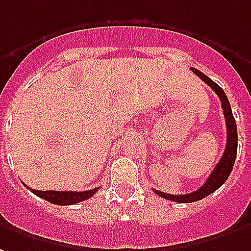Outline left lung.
<instances>
[{"label": "left lung", "instance_id": "obj_1", "mask_svg": "<svg viewBox=\"0 0 251 251\" xmlns=\"http://www.w3.org/2000/svg\"><path fill=\"white\" fill-rule=\"evenodd\" d=\"M192 71L194 75H197L205 84H208L216 92V95L219 96V99L222 101L224 118H226V126H227V145H226V150H224L222 159L219 160L216 167L213 168V171L209 175V178L206 179V182L200 187L199 190L189 193V194H179V196L178 194H168V193L155 190L156 194L163 197V199L175 201V202H182V204L196 202L199 200L205 199L206 196H209L213 192H216L217 189L223 185L229 176V174H231L232 167H234V163H235L236 151H238V131H236L235 118L232 115V110H231V106H229L228 98L224 94L222 87H219L213 80H211L208 76H205L202 72H200L199 69H194V68H192Z\"/></svg>", "mask_w": 251, "mask_h": 251}]
</instances>
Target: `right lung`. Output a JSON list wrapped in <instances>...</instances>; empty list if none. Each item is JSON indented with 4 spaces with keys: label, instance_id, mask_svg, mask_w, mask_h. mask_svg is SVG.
I'll return each mask as SVG.
<instances>
[{
    "label": "right lung",
    "instance_id": "obj_1",
    "mask_svg": "<svg viewBox=\"0 0 251 251\" xmlns=\"http://www.w3.org/2000/svg\"><path fill=\"white\" fill-rule=\"evenodd\" d=\"M27 189H29L31 192L36 194L40 199L46 200L49 202L55 205H73L77 204V202H81L84 200L91 199L99 190V187H95L92 190H87V192H55V190L40 192V190H35V189H31L28 186Z\"/></svg>",
    "mask_w": 251,
    "mask_h": 251
}]
</instances>
